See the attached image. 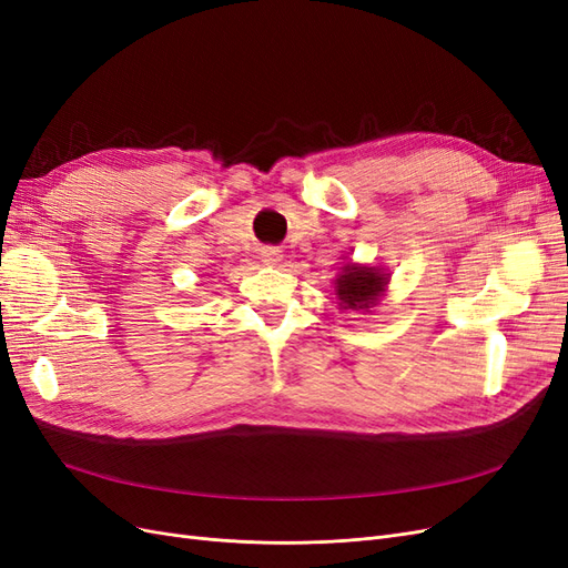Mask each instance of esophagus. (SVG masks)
<instances>
[{
    "mask_svg": "<svg viewBox=\"0 0 568 568\" xmlns=\"http://www.w3.org/2000/svg\"><path fill=\"white\" fill-rule=\"evenodd\" d=\"M261 261L265 265H277L282 261V248H277V246H263L261 248Z\"/></svg>",
    "mask_w": 568,
    "mask_h": 568,
    "instance_id": "obj_1",
    "label": "esophagus"
}]
</instances>
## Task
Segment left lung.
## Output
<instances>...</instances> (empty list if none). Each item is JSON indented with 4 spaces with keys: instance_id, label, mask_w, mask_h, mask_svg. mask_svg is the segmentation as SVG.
Wrapping results in <instances>:
<instances>
[{
    "instance_id": "1",
    "label": "left lung",
    "mask_w": 568,
    "mask_h": 568,
    "mask_svg": "<svg viewBox=\"0 0 568 568\" xmlns=\"http://www.w3.org/2000/svg\"><path fill=\"white\" fill-rule=\"evenodd\" d=\"M384 284H386L384 274H379L376 270L348 265L336 280V294L343 305L353 307V311H359V307L374 305L376 296L384 291Z\"/></svg>"
}]
</instances>
